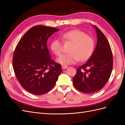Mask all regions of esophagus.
Masks as SVG:
<instances>
[{
    "label": "esophagus",
    "mask_w": 125,
    "mask_h": 125,
    "mask_svg": "<svg viewBox=\"0 0 125 125\" xmlns=\"http://www.w3.org/2000/svg\"><path fill=\"white\" fill-rule=\"evenodd\" d=\"M62 69L63 70H65V69H67V68H68V66H66V65H62Z\"/></svg>",
    "instance_id": "34e87169"
}]
</instances>
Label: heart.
<instances>
[{
	"mask_svg": "<svg viewBox=\"0 0 125 125\" xmlns=\"http://www.w3.org/2000/svg\"><path fill=\"white\" fill-rule=\"evenodd\" d=\"M63 41L70 43L69 52L66 54L60 56L57 60L58 62L62 65L74 63L79 60L86 61L92 55L95 43L92 37L88 36L83 31L73 30L68 31L62 35ZM52 52L57 56H60L63 51V43L59 39L52 40L51 44Z\"/></svg>",
	"mask_w": 125,
	"mask_h": 125,
	"instance_id": "1",
	"label": "heart"
}]
</instances>
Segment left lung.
<instances>
[{
    "label": "left lung",
    "instance_id": "8db88e82",
    "mask_svg": "<svg viewBox=\"0 0 125 125\" xmlns=\"http://www.w3.org/2000/svg\"><path fill=\"white\" fill-rule=\"evenodd\" d=\"M97 42L92 56L77 69L73 84L79 91L92 94L99 91L106 83L113 66L112 52L106 37L96 26Z\"/></svg>",
    "mask_w": 125,
    "mask_h": 125
}]
</instances>
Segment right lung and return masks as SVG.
I'll list each match as a JSON object with an SVG mask.
<instances>
[{
	"instance_id": "right-lung-1",
	"label": "right lung",
	"mask_w": 125,
	"mask_h": 125,
	"mask_svg": "<svg viewBox=\"0 0 125 125\" xmlns=\"http://www.w3.org/2000/svg\"><path fill=\"white\" fill-rule=\"evenodd\" d=\"M59 31L43 25L31 28L21 37L15 49L12 65L21 86L29 92L42 95L55 86L62 66L51 59L47 47L48 39Z\"/></svg>"
}]
</instances>
